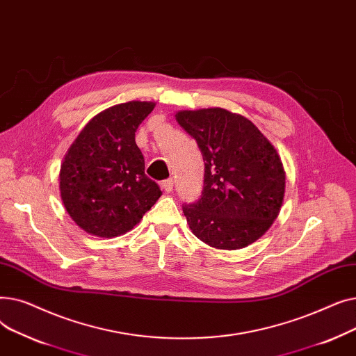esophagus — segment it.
Here are the masks:
<instances>
[{
  "mask_svg": "<svg viewBox=\"0 0 356 356\" xmlns=\"http://www.w3.org/2000/svg\"><path fill=\"white\" fill-rule=\"evenodd\" d=\"M161 188L165 193H170L173 191V179H167L161 181Z\"/></svg>",
  "mask_w": 356,
  "mask_h": 356,
  "instance_id": "34e87169",
  "label": "esophagus"
}]
</instances>
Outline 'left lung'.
<instances>
[{
  "instance_id": "8db88e82",
  "label": "left lung",
  "mask_w": 356,
  "mask_h": 356,
  "mask_svg": "<svg viewBox=\"0 0 356 356\" xmlns=\"http://www.w3.org/2000/svg\"><path fill=\"white\" fill-rule=\"evenodd\" d=\"M176 121L204 163L202 196L183 207L192 232L218 250L252 244L283 204L286 172L277 149L250 120L223 108L179 111Z\"/></svg>"
}]
</instances>
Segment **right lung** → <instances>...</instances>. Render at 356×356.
Segmentation results:
<instances>
[{
    "label": "right lung",
    "mask_w": 356,
    "mask_h": 356,
    "mask_svg": "<svg viewBox=\"0 0 356 356\" xmlns=\"http://www.w3.org/2000/svg\"><path fill=\"white\" fill-rule=\"evenodd\" d=\"M154 102L131 101L93 117L69 147L60 165L62 202L85 232L114 238L133 229L161 196L144 173L136 144L138 125Z\"/></svg>",
    "instance_id": "1"
}]
</instances>
